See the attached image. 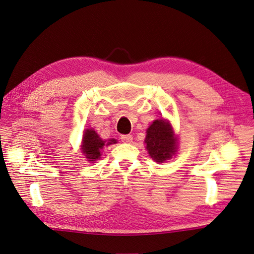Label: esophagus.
Listing matches in <instances>:
<instances>
[{"label": "esophagus", "mask_w": 254, "mask_h": 254, "mask_svg": "<svg viewBox=\"0 0 254 254\" xmlns=\"http://www.w3.org/2000/svg\"><path fill=\"white\" fill-rule=\"evenodd\" d=\"M121 140L124 143H130L132 141V135L131 134H124L121 136Z\"/></svg>", "instance_id": "obj_1"}]
</instances>
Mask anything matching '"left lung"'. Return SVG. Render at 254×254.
<instances>
[{
    "label": "left lung",
    "instance_id": "obj_1",
    "mask_svg": "<svg viewBox=\"0 0 254 254\" xmlns=\"http://www.w3.org/2000/svg\"><path fill=\"white\" fill-rule=\"evenodd\" d=\"M146 148L156 162H164L176 152V137L170 123L156 120L146 131Z\"/></svg>",
    "mask_w": 254,
    "mask_h": 254
}]
</instances>
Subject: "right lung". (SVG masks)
Wrapping results in <instances>:
<instances>
[{
    "mask_svg": "<svg viewBox=\"0 0 254 254\" xmlns=\"http://www.w3.org/2000/svg\"><path fill=\"white\" fill-rule=\"evenodd\" d=\"M117 140L111 139L107 145L115 144ZM106 145V141H103L98 134L92 129H87L82 137V152L89 161H95L101 158V149Z\"/></svg>",
    "mask_w": 254,
    "mask_h": 254,
    "instance_id": "add662e5",
    "label": "right lung"
}]
</instances>
